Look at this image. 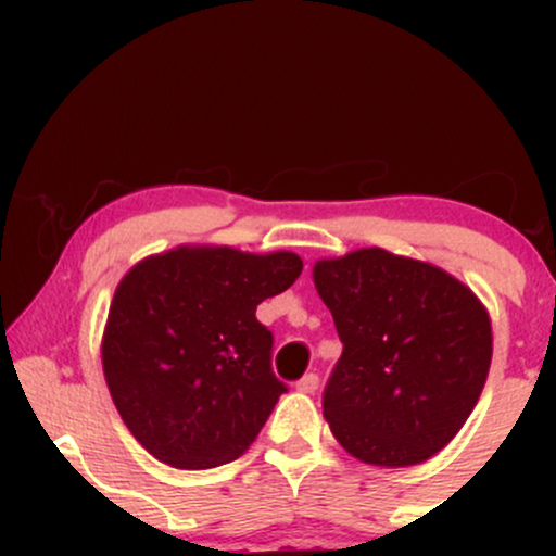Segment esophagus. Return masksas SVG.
Returning <instances> with one entry per match:
<instances>
[{
	"label": "esophagus",
	"mask_w": 556,
	"mask_h": 556,
	"mask_svg": "<svg viewBox=\"0 0 556 556\" xmlns=\"http://www.w3.org/2000/svg\"><path fill=\"white\" fill-rule=\"evenodd\" d=\"M298 392H305V394H314L318 389V374H305L303 379L298 381Z\"/></svg>",
	"instance_id": "1"
}]
</instances>
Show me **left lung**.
I'll return each instance as SVG.
<instances>
[{
  "instance_id": "left-lung-1",
  "label": "left lung",
  "mask_w": 556,
  "mask_h": 556,
  "mask_svg": "<svg viewBox=\"0 0 556 556\" xmlns=\"http://www.w3.org/2000/svg\"><path fill=\"white\" fill-rule=\"evenodd\" d=\"M342 355L324 416L363 463L405 468L452 442L486 384L491 321L455 277L381 248L318 261Z\"/></svg>"
}]
</instances>
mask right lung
<instances>
[{"label":"right lung","mask_w":556,"mask_h":556,"mask_svg":"<svg viewBox=\"0 0 556 556\" xmlns=\"http://www.w3.org/2000/svg\"><path fill=\"white\" fill-rule=\"evenodd\" d=\"M300 271L303 261L285 251L177 248L125 274L101 358L119 416L156 460L216 468L256 442L287 392L256 308Z\"/></svg>","instance_id":"right-lung-1"}]
</instances>
